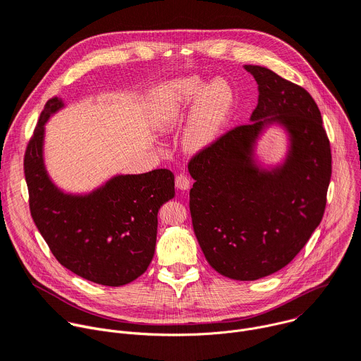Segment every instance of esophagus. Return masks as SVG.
<instances>
[{
    "mask_svg": "<svg viewBox=\"0 0 361 361\" xmlns=\"http://www.w3.org/2000/svg\"><path fill=\"white\" fill-rule=\"evenodd\" d=\"M175 185H176V188L180 189V190H188V189L190 188V179H189L186 175L180 173V175H178V176L175 178Z\"/></svg>",
    "mask_w": 361,
    "mask_h": 361,
    "instance_id": "1",
    "label": "esophagus"
}]
</instances>
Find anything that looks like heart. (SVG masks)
I'll return each mask as SVG.
<instances>
[{
    "mask_svg": "<svg viewBox=\"0 0 361 361\" xmlns=\"http://www.w3.org/2000/svg\"><path fill=\"white\" fill-rule=\"evenodd\" d=\"M202 80L186 77L166 86L157 94L152 109V125L159 132L173 130L195 102L183 147L199 153L212 146L228 123L235 104V96L224 78H215L204 89Z\"/></svg>",
    "mask_w": 361,
    "mask_h": 361,
    "instance_id": "b5f03b06",
    "label": "heart"
}]
</instances>
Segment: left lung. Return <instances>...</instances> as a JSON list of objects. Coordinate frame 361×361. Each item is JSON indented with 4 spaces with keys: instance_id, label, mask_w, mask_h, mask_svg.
Listing matches in <instances>:
<instances>
[{
    "instance_id": "1",
    "label": "left lung",
    "mask_w": 361,
    "mask_h": 361,
    "mask_svg": "<svg viewBox=\"0 0 361 361\" xmlns=\"http://www.w3.org/2000/svg\"><path fill=\"white\" fill-rule=\"evenodd\" d=\"M244 68L259 92L251 123L231 129L190 159L189 208L209 265L231 279L254 281L290 264L322 222L331 149L305 89L267 67ZM271 124L286 129L290 147L285 164L268 171L256 165L253 147Z\"/></svg>"
}]
</instances>
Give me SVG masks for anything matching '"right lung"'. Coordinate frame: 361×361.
<instances>
[{
    "label": "right lung",
    "instance_id": "add662e5",
    "mask_svg": "<svg viewBox=\"0 0 361 361\" xmlns=\"http://www.w3.org/2000/svg\"><path fill=\"white\" fill-rule=\"evenodd\" d=\"M64 107L50 99L24 156L30 211L56 259L92 283L120 287L149 267L156 247L157 212L175 196L168 169L116 175L86 195L66 193L50 179L43 156L46 123Z\"/></svg>",
    "mask_w": 361,
    "mask_h": 361
}]
</instances>
